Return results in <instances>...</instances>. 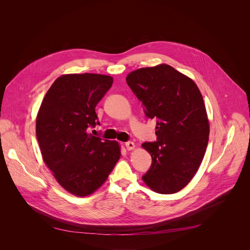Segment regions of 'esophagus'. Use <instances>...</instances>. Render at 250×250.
<instances>
[{"label":"esophagus","mask_w":250,"mask_h":250,"mask_svg":"<svg viewBox=\"0 0 250 250\" xmlns=\"http://www.w3.org/2000/svg\"><path fill=\"white\" fill-rule=\"evenodd\" d=\"M125 147L127 150H132V149H134L135 146L132 141H127V142H125Z\"/></svg>","instance_id":"obj_1"}]
</instances>
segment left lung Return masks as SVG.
Segmentation results:
<instances>
[{
    "mask_svg": "<svg viewBox=\"0 0 250 250\" xmlns=\"http://www.w3.org/2000/svg\"><path fill=\"white\" fill-rule=\"evenodd\" d=\"M126 83L156 119V142H145L152 164L142 180L152 191L174 194L193 179L206 153L209 124L196 83L167 64L130 72Z\"/></svg>",
    "mask_w": 250,
    "mask_h": 250,
    "instance_id": "left-lung-1",
    "label": "left lung"
}]
</instances>
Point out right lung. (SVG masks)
Returning <instances> with one entry per match:
<instances>
[{
    "instance_id": "add662e5",
    "label": "right lung",
    "mask_w": 250,
    "mask_h": 250,
    "mask_svg": "<svg viewBox=\"0 0 250 250\" xmlns=\"http://www.w3.org/2000/svg\"><path fill=\"white\" fill-rule=\"evenodd\" d=\"M114 79L84 73L58 77L45 94L37 117L42 159L58 184L77 197L96 192L121 157L116 140L89 133L96 126L95 108Z\"/></svg>"
}]
</instances>
